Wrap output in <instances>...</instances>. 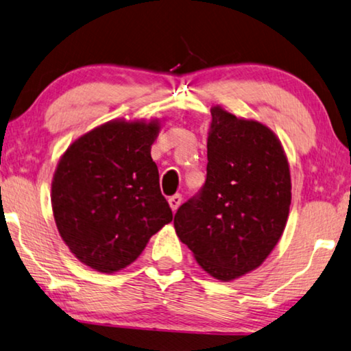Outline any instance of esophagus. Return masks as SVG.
<instances>
[{
	"label": "esophagus",
	"instance_id": "1",
	"mask_svg": "<svg viewBox=\"0 0 351 351\" xmlns=\"http://www.w3.org/2000/svg\"><path fill=\"white\" fill-rule=\"evenodd\" d=\"M180 202H182V195H179V193H176L174 196L169 197V206H171L172 212H176L177 209H179Z\"/></svg>",
	"mask_w": 351,
	"mask_h": 351
}]
</instances>
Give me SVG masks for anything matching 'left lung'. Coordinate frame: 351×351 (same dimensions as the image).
<instances>
[{
	"mask_svg": "<svg viewBox=\"0 0 351 351\" xmlns=\"http://www.w3.org/2000/svg\"><path fill=\"white\" fill-rule=\"evenodd\" d=\"M207 179L174 217L177 236L217 280L252 272L280 241L291 204L282 142L256 120L210 109Z\"/></svg>",
	"mask_w": 351,
	"mask_h": 351,
	"instance_id": "obj_1",
	"label": "left lung"
}]
</instances>
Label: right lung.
Segmentation results:
<instances>
[{
  "label": "right lung",
  "mask_w": 351,
  "mask_h": 351,
  "mask_svg": "<svg viewBox=\"0 0 351 351\" xmlns=\"http://www.w3.org/2000/svg\"><path fill=\"white\" fill-rule=\"evenodd\" d=\"M160 120H110L68 147L52 180L58 232L79 261L117 272L172 221L150 149Z\"/></svg>",
  "instance_id": "add662e5"
}]
</instances>
